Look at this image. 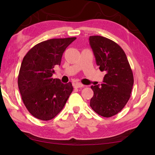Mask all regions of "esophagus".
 I'll list each match as a JSON object with an SVG mask.
<instances>
[{
  "mask_svg": "<svg viewBox=\"0 0 155 155\" xmlns=\"http://www.w3.org/2000/svg\"><path fill=\"white\" fill-rule=\"evenodd\" d=\"M84 86V84H82V83H80V82H75V83L74 84V87H75V88L83 87Z\"/></svg>",
  "mask_w": 155,
  "mask_h": 155,
  "instance_id": "34e87169",
  "label": "esophagus"
}]
</instances>
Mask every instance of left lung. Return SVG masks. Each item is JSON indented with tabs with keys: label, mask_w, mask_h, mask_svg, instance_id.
<instances>
[{
	"label": "left lung",
	"mask_w": 155,
	"mask_h": 155,
	"mask_svg": "<svg viewBox=\"0 0 155 155\" xmlns=\"http://www.w3.org/2000/svg\"><path fill=\"white\" fill-rule=\"evenodd\" d=\"M90 44L97 65L106 72L101 85L91 86L94 96L90 107L103 117H111L124 109L130 97L133 75L124 51L112 40L90 36Z\"/></svg>",
	"instance_id": "1"
}]
</instances>
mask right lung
Instances as JSON below:
<instances>
[{"mask_svg": "<svg viewBox=\"0 0 155 155\" xmlns=\"http://www.w3.org/2000/svg\"><path fill=\"white\" fill-rule=\"evenodd\" d=\"M76 37L51 39L37 44L23 58L18 87L23 103L33 116L42 120L54 118L63 109L73 87L52 78L61 65L65 48Z\"/></svg>", "mask_w": 155, "mask_h": 155, "instance_id": "right-lung-1", "label": "right lung"}]
</instances>
